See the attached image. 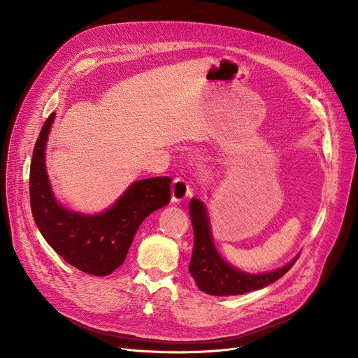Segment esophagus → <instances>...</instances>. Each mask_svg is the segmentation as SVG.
I'll list each match as a JSON object with an SVG mask.
<instances>
[{
    "label": "esophagus",
    "instance_id": "obj_1",
    "mask_svg": "<svg viewBox=\"0 0 358 358\" xmlns=\"http://www.w3.org/2000/svg\"><path fill=\"white\" fill-rule=\"evenodd\" d=\"M192 194V187L184 178H176L173 182V201L180 203Z\"/></svg>",
    "mask_w": 358,
    "mask_h": 358
}]
</instances>
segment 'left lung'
Returning a JSON list of instances; mask_svg holds the SVG:
<instances>
[{"mask_svg": "<svg viewBox=\"0 0 358 358\" xmlns=\"http://www.w3.org/2000/svg\"><path fill=\"white\" fill-rule=\"evenodd\" d=\"M190 219L194 232V245L189 271L194 277L197 287L208 294L234 296L259 290L283 277L299 258L297 254L286 266L270 273L251 274L242 271L231 266L217 252L208 209H206V204L196 197L190 200Z\"/></svg>", "mask_w": 358, "mask_h": 358, "instance_id": "1", "label": "left lung"}]
</instances>
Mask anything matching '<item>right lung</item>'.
<instances>
[{
    "label": "right lung",
    "instance_id": "right-lung-1",
    "mask_svg": "<svg viewBox=\"0 0 358 358\" xmlns=\"http://www.w3.org/2000/svg\"><path fill=\"white\" fill-rule=\"evenodd\" d=\"M56 113L48 117L36 141L30 164V206L34 222L49 245L68 264L91 275L120 267L141 223L171 199V178L131 182L115 204L97 215L73 212L56 200L46 171V142Z\"/></svg>",
    "mask_w": 358,
    "mask_h": 358
}]
</instances>
